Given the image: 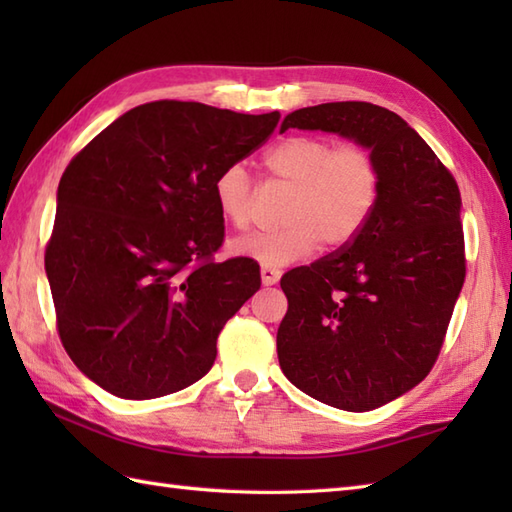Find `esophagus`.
I'll use <instances>...</instances> for the list:
<instances>
[{
    "instance_id": "34e87169",
    "label": "esophagus",
    "mask_w": 512,
    "mask_h": 512,
    "mask_svg": "<svg viewBox=\"0 0 512 512\" xmlns=\"http://www.w3.org/2000/svg\"><path fill=\"white\" fill-rule=\"evenodd\" d=\"M281 279V270L273 266H262V284L264 286H275Z\"/></svg>"
}]
</instances>
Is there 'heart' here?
Wrapping results in <instances>:
<instances>
[{
  "mask_svg": "<svg viewBox=\"0 0 512 512\" xmlns=\"http://www.w3.org/2000/svg\"><path fill=\"white\" fill-rule=\"evenodd\" d=\"M275 180L292 187L284 228L253 233L233 244L237 255L262 266H286L310 257L319 246L339 250L361 235L372 217L383 165L365 143H341L332 138L297 134L279 140L264 156ZM213 198L222 220L244 231L253 209V178L244 165L233 162L213 180Z\"/></svg>",
  "mask_w": 512,
  "mask_h": 512,
  "instance_id": "1",
  "label": "heart"
}]
</instances>
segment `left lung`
I'll return each instance as SVG.
<instances>
[{
	"instance_id": "obj_1",
	"label": "left lung",
	"mask_w": 512,
	"mask_h": 512,
	"mask_svg": "<svg viewBox=\"0 0 512 512\" xmlns=\"http://www.w3.org/2000/svg\"><path fill=\"white\" fill-rule=\"evenodd\" d=\"M290 127L365 143L383 165V189L361 235L281 277L288 312L277 332L292 385L336 409L372 411L416 387L440 354L466 275L458 182L385 107H303L281 132Z\"/></svg>"
}]
</instances>
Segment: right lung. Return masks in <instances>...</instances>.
Returning a JSON list of instances; mask_svg holds the SVG:
<instances>
[{
    "label": "right lung",
    "instance_id": "right-lung-1",
    "mask_svg": "<svg viewBox=\"0 0 512 512\" xmlns=\"http://www.w3.org/2000/svg\"><path fill=\"white\" fill-rule=\"evenodd\" d=\"M279 118L145 103L65 167L46 275L65 352L105 391L158 398L211 369L217 334L262 286L253 259H213L224 242L213 180Z\"/></svg>",
    "mask_w": 512,
    "mask_h": 512
}]
</instances>
